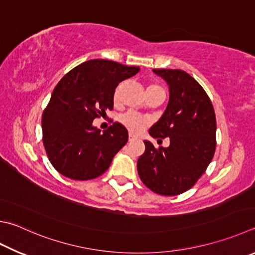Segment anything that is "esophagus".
Returning a JSON list of instances; mask_svg holds the SVG:
<instances>
[{
    "mask_svg": "<svg viewBox=\"0 0 255 255\" xmlns=\"http://www.w3.org/2000/svg\"><path fill=\"white\" fill-rule=\"evenodd\" d=\"M136 139H137V138L135 136H132V135H129V137H128V141H133Z\"/></svg>",
    "mask_w": 255,
    "mask_h": 255,
    "instance_id": "34e87169",
    "label": "esophagus"
}]
</instances>
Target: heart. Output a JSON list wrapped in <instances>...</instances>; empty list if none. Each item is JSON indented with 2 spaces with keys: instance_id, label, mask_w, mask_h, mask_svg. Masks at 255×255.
Returning a JSON list of instances; mask_svg holds the SVG:
<instances>
[{
  "instance_id": "heart-1",
  "label": "heart",
  "mask_w": 255,
  "mask_h": 255,
  "mask_svg": "<svg viewBox=\"0 0 255 255\" xmlns=\"http://www.w3.org/2000/svg\"><path fill=\"white\" fill-rule=\"evenodd\" d=\"M122 87H123V83H119V85L116 87V89L114 91L113 99L115 103H118L119 101V95H120V89H122ZM156 88H160V87L158 85H150L149 87H148L147 91L151 90V89H156ZM119 122L132 133L141 132L143 129H145L148 125H149V119L142 117V116L138 115L133 112H127V113L123 114L119 117Z\"/></svg>"
}]
</instances>
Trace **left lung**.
Returning a JSON list of instances; mask_svg holds the SVG:
<instances>
[{"label":"left lung","instance_id":"left-lung-1","mask_svg":"<svg viewBox=\"0 0 255 255\" xmlns=\"http://www.w3.org/2000/svg\"><path fill=\"white\" fill-rule=\"evenodd\" d=\"M169 86L164 115L149 129L154 138L169 137L167 148L146 149L138 158L141 182L156 194L179 195L196 184L213 159L216 148V118L212 101L203 87L178 69H152Z\"/></svg>","mask_w":255,"mask_h":255}]
</instances>
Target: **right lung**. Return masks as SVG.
<instances>
[{
	"label": "right lung",
	"instance_id": "add662e5",
	"mask_svg": "<svg viewBox=\"0 0 255 255\" xmlns=\"http://www.w3.org/2000/svg\"><path fill=\"white\" fill-rule=\"evenodd\" d=\"M139 71L110 60L86 61L62 77L42 115V140L48 158L60 174L75 180L99 177L126 145L128 131L114 123L100 132L96 118L114 107V91Z\"/></svg>",
	"mask_w": 255,
	"mask_h": 255
}]
</instances>
